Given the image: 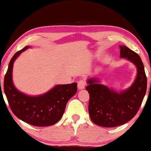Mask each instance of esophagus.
<instances>
[{"label": "esophagus", "mask_w": 151, "mask_h": 151, "mask_svg": "<svg viewBox=\"0 0 151 151\" xmlns=\"http://www.w3.org/2000/svg\"><path fill=\"white\" fill-rule=\"evenodd\" d=\"M86 84V82L83 80H80L79 82H78V88H79V89H83V88H85Z\"/></svg>", "instance_id": "1"}]
</instances>
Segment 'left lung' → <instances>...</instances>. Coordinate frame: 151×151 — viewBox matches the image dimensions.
I'll list each match as a JSON object with an SVG mask.
<instances>
[{"label":"left lung","instance_id":"left-lung-1","mask_svg":"<svg viewBox=\"0 0 151 151\" xmlns=\"http://www.w3.org/2000/svg\"><path fill=\"white\" fill-rule=\"evenodd\" d=\"M120 47V57L135 64L137 78L127 91L117 93L89 79L86 90L89 93L88 113L92 122L103 127H115L131 120L141 106L147 88V78L142 59L125 45Z\"/></svg>","mask_w":151,"mask_h":151}]
</instances>
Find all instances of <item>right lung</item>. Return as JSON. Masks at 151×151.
<instances>
[{"label":"right lung","instance_id":"1","mask_svg":"<svg viewBox=\"0 0 151 151\" xmlns=\"http://www.w3.org/2000/svg\"><path fill=\"white\" fill-rule=\"evenodd\" d=\"M27 48L24 47L12 58L4 78V91L10 109L18 118L35 127L53 125L61 119L67 102L77 92V83L57 85L42 96L36 97L18 91L12 82V68L16 58Z\"/></svg>","mask_w":151,"mask_h":151}]
</instances>
